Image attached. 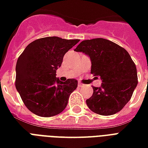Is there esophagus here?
<instances>
[{
	"instance_id": "obj_1",
	"label": "esophagus",
	"mask_w": 148,
	"mask_h": 148,
	"mask_svg": "<svg viewBox=\"0 0 148 148\" xmlns=\"http://www.w3.org/2000/svg\"><path fill=\"white\" fill-rule=\"evenodd\" d=\"M78 86H79V87H82V86H85V85H84V84H82V83L79 82L78 83Z\"/></svg>"
}]
</instances>
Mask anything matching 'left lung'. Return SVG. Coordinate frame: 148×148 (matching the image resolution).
I'll list each match as a JSON object with an SVG mask.
<instances>
[{"label": "left lung", "instance_id": "obj_1", "mask_svg": "<svg viewBox=\"0 0 148 148\" xmlns=\"http://www.w3.org/2000/svg\"><path fill=\"white\" fill-rule=\"evenodd\" d=\"M88 55L92 62L91 74L102 80L100 87L86 99L92 111L100 115L118 113L130 101L137 85V71L129 52L104 38L82 41L74 49Z\"/></svg>", "mask_w": 148, "mask_h": 148}]
</instances>
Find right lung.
Here are the masks:
<instances>
[{"mask_svg": "<svg viewBox=\"0 0 148 148\" xmlns=\"http://www.w3.org/2000/svg\"><path fill=\"white\" fill-rule=\"evenodd\" d=\"M79 41L58 37L34 40L24 49L16 63V88L25 106L40 117H52L66 107L69 96L77 87L71 78L63 82L56 73L64 55Z\"/></svg>", "mask_w": 148, "mask_h": 148, "instance_id": "obj_1", "label": "right lung"}]
</instances>
